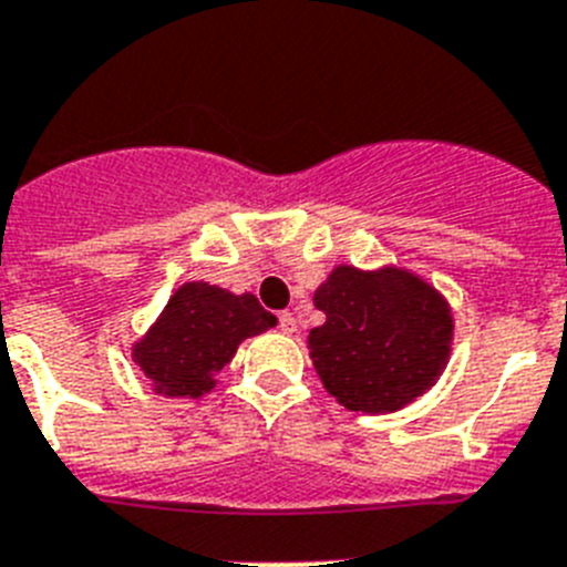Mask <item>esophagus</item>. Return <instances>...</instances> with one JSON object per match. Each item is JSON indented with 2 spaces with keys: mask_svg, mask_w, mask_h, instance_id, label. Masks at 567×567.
Returning <instances> with one entry per match:
<instances>
[{
  "mask_svg": "<svg viewBox=\"0 0 567 567\" xmlns=\"http://www.w3.org/2000/svg\"><path fill=\"white\" fill-rule=\"evenodd\" d=\"M279 331L288 333V337L290 333H297V319H293V313H279Z\"/></svg>",
  "mask_w": 567,
  "mask_h": 567,
  "instance_id": "esophagus-1",
  "label": "esophagus"
}]
</instances>
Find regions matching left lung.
Returning a JSON list of instances; mask_svg holds the SVG:
<instances>
[{
	"label": "left lung",
	"instance_id": "obj_1",
	"mask_svg": "<svg viewBox=\"0 0 567 567\" xmlns=\"http://www.w3.org/2000/svg\"><path fill=\"white\" fill-rule=\"evenodd\" d=\"M313 305L324 324L308 337V353L324 391L348 411H402L436 385L451 359V302L400 265H337Z\"/></svg>",
	"mask_w": 567,
	"mask_h": 567
}]
</instances>
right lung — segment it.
Instances as JSON below:
<instances>
[{
	"mask_svg": "<svg viewBox=\"0 0 567 567\" xmlns=\"http://www.w3.org/2000/svg\"><path fill=\"white\" fill-rule=\"evenodd\" d=\"M277 324L254 293H230L210 282H185L171 293L156 322L131 348L151 388L174 400H199L248 337Z\"/></svg>",
	"mask_w": 567,
	"mask_h": 567,
	"instance_id": "obj_1",
	"label": "right lung"
}]
</instances>
